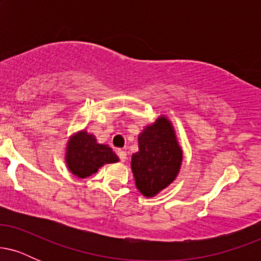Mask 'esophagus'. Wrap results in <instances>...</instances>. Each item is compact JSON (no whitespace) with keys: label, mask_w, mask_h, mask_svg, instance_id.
Returning <instances> with one entry per match:
<instances>
[{"label":"esophagus","mask_w":261,"mask_h":261,"mask_svg":"<svg viewBox=\"0 0 261 261\" xmlns=\"http://www.w3.org/2000/svg\"><path fill=\"white\" fill-rule=\"evenodd\" d=\"M116 153H118V157L120 158L121 162L126 161V152H125L124 149H118V151H116Z\"/></svg>","instance_id":"1"}]
</instances>
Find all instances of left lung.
I'll list each match as a JSON object with an SVG mask.
<instances>
[{
	"label": "left lung",
	"instance_id": "8db88e82",
	"mask_svg": "<svg viewBox=\"0 0 261 261\" xmlns=\"http://www.w3.org/2000/svg\"><path fill=\"white\" fill-rule=\"evenodd\" d=\"M182 160L172 125L166 118L157 119L139 136V152L133 154L136 187L145 196H154L175 179Z\"/></svg>",
	"mask_w": 261,
	"mask_h": 261
}]
</instances>
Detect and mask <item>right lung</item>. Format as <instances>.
<instances>
[{"label": "right lung", "mask_w": 261, "mask_h": 261, "mask_svg": "<svg viewBox=\"0 0 261 261\" xmlns=\"http://www.w3.org/2000/svg\"><path fill=\"white\" fill-rule=\"evenodd\" d=\"M118 161V155L109 146L97 143L94 136L86 131L73 136L67 146V167L80 178H87L97 172L103 164L115 163Z\"/></svg>", "instance_id": "obj_1"}]
</instances>
